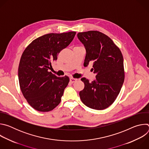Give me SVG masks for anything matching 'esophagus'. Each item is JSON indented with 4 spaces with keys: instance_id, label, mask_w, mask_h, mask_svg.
Instances as JSON below:
<instances>
[{
    "instance_id": "1",
    "label": "esophagus",
    "mask_w": 149,
    "mask_h": 149,
    "mask_svg": "<svg viewBox=\"0 0 149 149\" xmlns=\"http://www.w3.org/2000/svg\"><path fill=\"white\" fill-rule=\"evenodd\" d=\"M77 80V79L74 78H70V81L71 83H73V82H75Z\"/></svg>"
}]
</instances>
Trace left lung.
<instances>
[{
	"mask_svg": "<svg viewBox=\"0 0 149 149\" xmlns=\"http://www.w3.org/2000/svg\"><path fill=\"white\" fill-rule=\"evenodd\" d=\"M77 36L86 49L84 65L93 62L96 74L91 82L81 78L84 88L79 92L80 98L91 109H105L116 100L124 81L123 55L112 39L99 31L79 32Z\"/></svg>",
	"mask_w": 149,
	"mask_h": 149,
	"instance_id": "1",
	"label": "left lung"
}]
</instances>
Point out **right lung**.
Returning a JSON list of instances; mask_svg holds the SVG:
<instances>
[{
	"label": "right lung",
	"instance_id": "1",
	"mask_svg": "<svg viewBox=\"0 0 149 149\" xmlns=\"http://www.w3.org/2000/svg\"><path fill=\"white\" fill-rule=\"evenodd\" d=\"M75 34V32H68L41 36L33 40L21 56L18 68L20 88L35 110L49 111L60 103L70 78L67 76L58 77L48 70Z\"/></svg>",
	"mask_w": 149,
	"mask_h": 149
}]
</instances>
